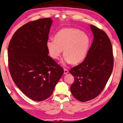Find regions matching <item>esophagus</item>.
I'll use <instances>...</instances> for the list:
<instances>
[{
    "label": "esophagus",
    "instance_id": "esophagus-1",
    "mask_svg": "<svg viewBox=\"0 0 123 123\" xmlns=\"http://www.w3.org/2000/svg\"><path fill=\"white\" fill-rule=\"evenodd\" d=\"M67 73H68V70L66 69H64V74H67Z\"/></svg>",
    "mask_w": 123,
    "mask_h": 123
}]
</instances>
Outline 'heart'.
Listing matches in <instances>:
<instances>
[{"label":"heart","instance_id":"heart-1","mask_svg":"<svg viewBox=\"0 0 123 123\" xmlns=\"http://www.w3.org/2000/svg\"><path fill=\"white\" fill-rule=\"evenodd\" d=\"M91 45L90 36L75 28L60 30L54 39L46 42L47 50L53 59H59L63 50L64 64H75L82 62L87 56Z\"/></svg>","mask_w":123,"mask_h":123}]
</instances>
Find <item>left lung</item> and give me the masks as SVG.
Listing matches in <instances>:
<instances>
[{
	"mask_svg": "<svg viewBox=\"0 0 123 123\" xmlns=\"http://www.w3.org/2000/svg\"><path fill=\"white\" fill-rule=\"evenodd\" d=\"M90 28L94 39L87 56L69 71L74 78L71 92L81 102L92 100L101 93L114 67L112 47L108 36L94 25Z\"/></svg>",
	"mask_w": 123,
	"mask_h": 123,
	"instance_id": "obj_1",
	"label": "left lung"
}]
</instances>
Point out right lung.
Instances as JSON below:
<instances>
[{
  "instance_id": "1",
  "label": "right lung",
  "mask_w": 123,
  "mask_h": 123,
  "mask_svg": "<svg viewBox=\"0 0 123 123\" xmlns=\"http://www.w3.org/2000/svg\"><path fill=\"white\" fill-rule=\"evenodd\" d=\"M52 22L44 18L25 24L14 33L8 47L9 70L14 82L36 101L52 95L64 73L48 55L46 42Z\"/></svg>"
}]
</instances>
